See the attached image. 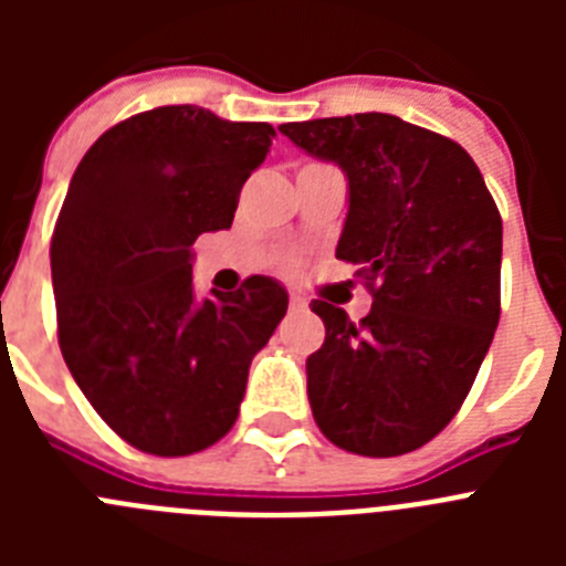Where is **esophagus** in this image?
Instances as JSON below:
<instances>
[{"mask_svg":"<svg viewBox=\"0 0 566 566\" xmlns=\"http://www.w3.org/2000/svg\"><path fill=\"white\" fill-rule=\"evenodd\" d=\"M289 308H292V312H303V308H306V297L292 294V297H289Z\"/></svg>","mask_w":566,"mask_h":566,"instance_id":"34e87169","label":"esophagus"}]
</instances>
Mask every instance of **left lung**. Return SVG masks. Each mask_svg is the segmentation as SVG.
<instances>
[{"instance_id":"left-lung-1","label":"left lung","mask_w":566,"mask_h":566,"mask_svg":"<svg viewBox=\"0 0 566 566\" xmlns=\"http://www.w3.org/2000/svg\"><path fill=\"white\" fill-rule=\"evenodd\" d=\"M348 178L337 258L374 306L359 323L314 300L326 343L306 359L314 422L359 457H402L457 417L502 312V214L457 142L388 113L283 124Z\"/></svg>"}]
</instances>
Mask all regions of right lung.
<instances>
[{"instance_id":"1","label":"right lung","mask_w":566,"mask_h":566,"mask_svg":"<svg viewBox=\"0 0 566 566\" xmlns=\"http://www.w3.org/2000/svg\"><path fill=\"white\" fill-rule=\"evenodd\" d=\"M274 127L195 104L138 113L73 172L50 272L59 348L98 417L153 457H189L234 424L249 365L289 308L277 280L195 300L192 243L232 227Z\"/></svg>"}]
</instances>
